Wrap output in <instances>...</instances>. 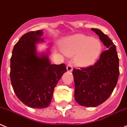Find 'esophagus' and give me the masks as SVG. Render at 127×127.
<instances>
[{"label": "esophagus", "instance_id": "obj_1", "mask_svg": "<svg viewBox=\"0 0 127 127\" xmlns=\"http://www.w3.org/2000/svg\"><path fill=\"white\" fill-rule=\"evenodd\" d=\"M67 70L68 72H72V70H73V66L71 64H68L67 65Z\"/></svg>", "mask_w": 127, "mask_h": 127}]
</instances>
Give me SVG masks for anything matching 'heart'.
<instances>
[{
  "label": "heart",
  "instance_id": "heart-1",
  "mask_svg": "<svg viewBox=\"0 0 127 127\" xmlns=\"http://www.w3.org/2000/svg\"><path fill=\"white\" fill-rule=\"evenodd\" d=\"M63 51L68 55H75V61L81 67L94 64L101 54L102 45L96 38L84 34H75L62 43Z\"/></svg>",
  "mask_w": 127,
  "mask_h": 127
}]
</instances>
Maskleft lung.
Listing matches in <instances>:
<instances>
[{
    "label": "left lung",
    "mask_w": 127,
    "mask_h": 127,
    "mask_svg": "<svg viewBox=\"0 0 127 127\" xmlns=\"http://www.w3.org/2000/svg\"><path fill=\"white\" fill-rule=\"evenodd\" d=\"M108 50L101 54L94 65L73 70L75 99L79 105L95 107L106 101L113 92L119 77V59L112 40L100 30L91 29Z\"/></svg>",
    "instance_id": "8db88e82"
}]
</instances>
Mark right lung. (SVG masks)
Here are the masks:
<instances>
[{"label": "right lung", "mask_w": 127, "mask_h": 127, "mask_svg": "<svg viewBox=\"0 0 127 127\" xmlns=\"http://www.w3.org/2000/svg\"><path fill=\"white\" fill-rule=\"evenodd\" d=\"M42 30L23 35L14 45L10 59V80L18 98L31 108L49 107L54 88L67 72L64 64H50L49 52H37L36 43L43 42Z\"/></svg>", "instance_id": "1"}]
</instances>
